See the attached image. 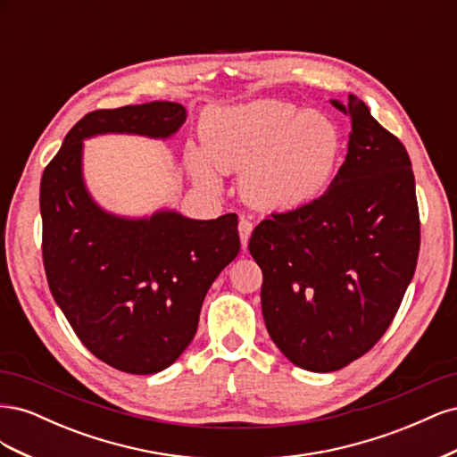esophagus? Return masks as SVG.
<instances>
[{
  "mask_svg": "<svg viewBox=\"0 0 457 457\" xmlns=\"http://www.w3.org/2000/svg\"><path fill=\"white\" fill-rule=\"evenodd\" d=\"M252 230H253V223H252V220L247 219V217H240V220H238V232H240V242H242L244 250L247 247V242H250Z\"/></svg>",
  "mask_w": 457,
  "mask_h": 457,
  "instance_id": "esophagus-1",
  "label": "esophagus"
}]
</instances>
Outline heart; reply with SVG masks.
Instances as JSON below:
<instances>
[{
	"label": "heart",
	"instance_id": "1",
	"mask_svg": "<svg viewBox=\"0 0 457 457\" xmlns=\"http://www.w3.org/2000/svg\"><path fill=\"white\" fill-rule=\"evenodd\" d=\"M204 148L188 146L195 181L219 188V171H242L245 200L270 212L297 210L322 195L336 171L341 133L328 116L278 99L219 110L202 126Z\"/></svg>",
	"mask_w": 457,
	"mask_h": 457
}]
</instances>
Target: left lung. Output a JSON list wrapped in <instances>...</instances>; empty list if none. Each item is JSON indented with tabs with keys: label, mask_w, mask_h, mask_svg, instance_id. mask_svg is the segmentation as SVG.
<instances>
[{
	"label": "left lung",
	"mask_w": 457,
	"mask_h": 457,
	"mask_svg": "<svg viewBox=\"0 0 457 457\" xmlns=\"http://www.w3.org/2000/svg\"><path fill=\"white\" fill-rule=\"evenodd\" d=\"M351 118L347 158L320 198L272 213L250 253L276 347L309 371H336L391 326L420 253V212L404 145L354 95L331 101Z\"/></svg>",
	"instance_id": "8db88e82"
}]
</instances>
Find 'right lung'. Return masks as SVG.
Instances as JSON below:
<instances>
[{
	"mask_svg": "<svg viewBox=\"0 0 457 457\" xmlns=\"http://www.w3.org/2000/svg\"><path fill=\"white\" fill-rule=\"evenodd\" d=\"M185 120V106L170 101L95 110L68 131L41 177L51 294L99 361L137 376L171 366L190 345L207 289L240 252L238 217L104 212L84 181V139L104 133L170 139Z\"/></svg>",
	"mask_w": 457,
	"mask_h": 457,
	"instance_id": "add662e5",
	"label": "right lung"
}]
</instances>
